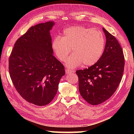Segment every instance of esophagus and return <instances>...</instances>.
I'll list each match as a JSON object with an SVG mask.
<instances>
[{
  "label": "esophagus",
  "instance_id": "34e87169",
  "mask_svg": "<svg viewBox=\"0 0 134 134\" xmlns=\"http://www.w3.org/2000/svg\"><path fill=\"white\" fill-rule=\"evenodd\" d=\"M72 72H74V71H71V70H68V69H65V73L67 74H69L70 73H72Z\"/></svg>",
  "mask_w": 134,
  "mask_h": 134
}]
</instances>
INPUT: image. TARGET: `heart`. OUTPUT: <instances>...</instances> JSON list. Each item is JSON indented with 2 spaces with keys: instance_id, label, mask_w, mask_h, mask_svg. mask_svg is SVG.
Here are the masks:
<instances>
[{
  "instance_id": "1",
  "label": "heart",
  "mask_w": 134,
  "mask_h": 134,
  "mask_svg": "<svg viewBox=\"0 0 134 134\" xmlns=\"http://www.w3.org/2000/svg\"><path fill=\"white\" fill-rule=\"evenodd\" d=\"M106 40L100 30L84 26H74L65 29L63 36L54 38L52 48L60 62L67 59L66 65L73 69L83 63L85 66H91L98 62L105 48Z\"/></svg>"
}]
</instances>
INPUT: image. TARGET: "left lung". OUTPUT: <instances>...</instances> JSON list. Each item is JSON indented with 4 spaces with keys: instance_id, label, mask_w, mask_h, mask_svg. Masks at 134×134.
Instances as JSON below:
<instances>
[{
    "instance_id": "8db88e82",
    "label": "left lung",
    "mask_w": 134,
    "mask_h": 134,
    "mask_svg": "<svg viewBox=\"0 0 134 134\" xmlns=\"http://www.w3.org/2000/svg\"><path fill=\"white\" fill-rule=\"evenodd\" d=\"M106 38L101 58L88 69L76 71L81 96L90 105H97L112 96L121 83L125 58L119 43L103 28Z\"/></svg>"
}]
</instances>
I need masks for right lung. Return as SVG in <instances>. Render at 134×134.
I'll list each match as a JSON object with an SVG mask.
<instances>
[{
	"label": "right lung",
	"instance_id": "add662e5",
	"mask_svg": "<svg viewBox=\"0 0 134 134\" xmlns=\"http://www.w3.org/2000/svg\"><path fill=\"white\" fill-rule=\"evenodd\" d=\"M53 22L31 26L15 43L9 59L11 80L19 94L37 106L48 105L57 94L64 67L53 55L49 31Z\"/></svg>",
	"mask_w": 134,
	"mask_h": 134
}]
</instances>
